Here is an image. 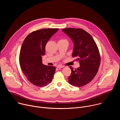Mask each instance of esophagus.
<instances>
[{
  "instance_id": "obj_1",
  "label": "esophagus",
  "mask_w": 120,
  "mask_h": 120,
  "mask_svg": "<svg viewBox=\"0 0 120 120\" xmlns=\"http://www.w3.org/2000/svg\"><path fill=\"white\" fill-rule=\"evenodd\" d=\"M64 65H62L61 64H59L57 66V68H63V67H64Z\"/></svg>"
}]
</instances>
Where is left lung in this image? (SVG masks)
<instances>
[{"instance_id":"8db88e82","label":"left lung","mask_w":120,"mask_h":120,"mask_svg":"<svg viewBox=\"0 0 120 120\" xmlns=\"http://www.w3.org/2000/svg\"><path fill=\"white\" fill-rule=\"evenodd\" d=\"M62 31L69 36L74 43L72 56L80 63V67L71 69L68 82L76 87L89 83L97 74L101 62V56L97 45L92 37L82 29L66 28Z\"/></svg>"}]
</instances>
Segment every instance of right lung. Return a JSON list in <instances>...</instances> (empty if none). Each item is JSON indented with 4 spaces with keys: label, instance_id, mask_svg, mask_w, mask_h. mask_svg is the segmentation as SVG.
Returning a JSON list of instances; mask_svg holds the SVG:
<instances>
[{
    "label": "right lung",
    "instance_id": "right-lung-1",
    "mask_svg": "<svg viewBox=\"0 0 120 120\" xmlns=\"http://www.w3.org/2000/svg\"><path fill=\"white\" fill-rule=\"evenodd\" d=\"M58 28H44L33 31L25 39L20 49L19 64L27 80L37 86H45L52 80L56 67L42 63L47 42Z\"/></svg>",
    "mask_w": 120,
    "mask_h": 120
}]
</instances>
